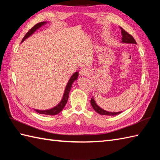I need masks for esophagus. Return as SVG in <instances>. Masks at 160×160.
Listing matches in <instances>:
<instances>
[{"mask_svg":"<svg viewBox=\"0 0 160 160\" xmlns=\"http://www.w3.org/2000/svg\"><path fill=\"white\" fill-rule=\"evenodd\" d=\"M79 75L80 76H87L89 75V71L85 67L81 68L79 71Z\"/></svg>","mask_w":160,"mask_h":160,"instance_id":"34e87169","label":"esophagus"}]
</instances>
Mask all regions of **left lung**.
Returning <instances> with one entry per match:
<instances>
[{"label":"left lung","instance_id":"1","mask_svg":"<svg viewBox=\"0 0 160 160\" xmlns=\"http://www.w3.org/2000/svg\"><path fill=\"white\" fill-rule=\"evenodd\" d=\"M121 29V33H122V42L123 43H129V44H137L136 41H135V39L133 38L131 35L129 34L128 32L125 31L124 29ZM91 104L92 107L93 108V109L96 111L98 113H99L100 115H115L118 114H120L122 112H109V111H107L105 110H103L102 108H100L98 105L95 102V100L93 97L91 98Z\"/></svg>","mask_w":160,"mask_h":160}]
</instances>
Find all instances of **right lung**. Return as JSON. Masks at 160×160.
Listing matches in <instances>:
<instances>
[{"label": "right lung", "mask_w": 160, "mask_h": 160, "mask_svg": "<svg viewBox=\"0 0 160 160\" xmlns=\"http://www.w3.org/2000/svg\"><path fill=\"white\" fill-rule=\"evenodd\" d=\"M47 23V22H41L36 24V25L33 26V28L30 29L28 33H26L25 36H24V38H22V40L21 42H22L25 39L29 38L30 36H32L37 29H39L40 28H41L42 26L45 25ZM78 76V72L74 73L72 75V76L71 77V78L69 80V82H67V84L66 86L65 90H64V93L63 94V97L62 98V100H61L60 103L58 104L56 107H54L53 108H50V109H47V110L35 109V111L37 112V113H38L40 114H45V115H55L58 114L60 112L62 111L64 106L66 105V104L67 102V100H68V98H69V94L70 92L71 88V87H72V84L73 83L75 80H77Z\"/></svg>", "instance_id": "obj_1"}]
</instances>
